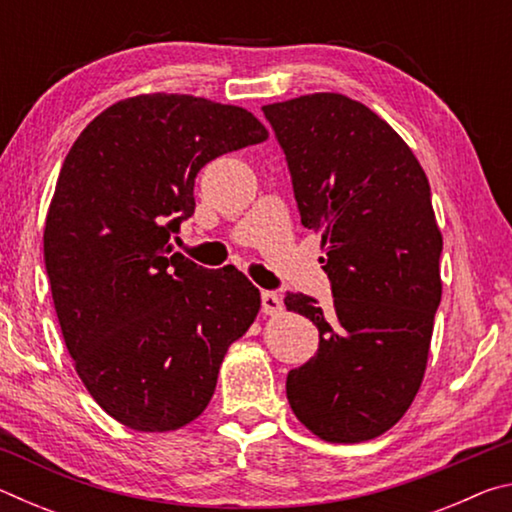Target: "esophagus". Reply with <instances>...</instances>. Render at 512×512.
Masks as SVG:
<instances>
[{
    "label": "esophagus",
    "instance_id": "obj_1",
    "mask_svg": "<svg viewBox=\"0 0 512 512\" xmlns=\"http://www.w3.org/2000/svg\"><path fill=\"white\" fill-rule=\"evenodd\" d=\"M282 298L273 291H262V311L266 316H277L282 314Z\"/></svg>",
    "mask_w": 512,
    "mask_h": 512
}]
</instances>
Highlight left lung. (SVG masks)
Returning <instances> with one entry per match:
<instances>
[{
    "label": "left lung",
    "instance_id": "1",
    "mask_svg": "<svg viewBox=\"0 0 512 512\" xmlns=\"http://www.w3.org/2000/svg\"><path fill=\"white\" fill-rule=\"evenodd\" d=\"M289 162L305 228L320 232L334 305L289 293L320 348L289 372L296 418L327 443H363L409 411L443 296V235L427 173L384 119L339 92L262 108Z\"/></svg>",
    "mask_w": 512,
    "mask_h": 512
}]
</instances>
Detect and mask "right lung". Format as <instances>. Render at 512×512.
<instances>
[{
  "label": "right lung",
  "mask_w": 512,
  "mask_h": 512,
  "mask_svg": "<svg viewBox=\"0 0 512 512\" xmlns=\"http://www.w3.org/2000/svg\"><path fill=\"white\" fill-rule=\"evenodd\" d=\"M264 140L246 108L153 92L112 103L67 153L45 221L51 296L85 388L128 429L196 420L255 323V284L196 266L169 237L194 214L198 171Z\"/></svg>",
  "instance_id": "1"
}]
</instances>
